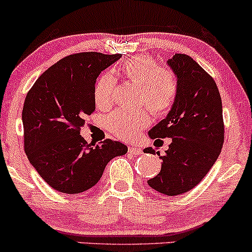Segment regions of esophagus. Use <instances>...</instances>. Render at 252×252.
Wrapping results in <instances>:
<instances>
[{"label":"esophagus","instance_id":"obj_1","mask_svg":"<svg viewBox=\"0 0 252 252\" xmlns=\"http://www.w3.org/2000/svg\"><path fill=\"white\" fill-rule=\"evenodd\" d=\"M128 151L129 153L134 154V156H139V154L142 153V149H141L139 146H129Z\"/></svg>","mask_w":252,"mask_h":252}]
</instances>
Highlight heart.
<instances>
[{"label":"heart","instance_id":"heart-1","mask_svg":"<svg viewBox=\"0 0 252 252\" xmlns=\"http://www.w3.org/2000/svg\"><path fill=\"white\" fill-rule=\"evenodd\" d=\"M120 70L126 80L140 86L137 103L148 106L154 116L161 117L172 109L179 92V81L175 71L168 68H159L156 61L146 55H137L128 59L122 64ZM115 77L109 73L100 75L95 82L93 94L96 106L100 109L111 106L115 99ZM149 110H116L107 116V129L118 139H135L151 124Z\"/></svg>","mask_w":252,"mask_h":252}]
</instances>
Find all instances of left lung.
I'll return each mask as SVG.
<instances>
[{
  "instance_id": "1",
  "label": "left lung",
  "mask_w": 252,
  "mask_h": 252,
  "mask_svg": "<svg viewBox=\"0 0 252 252\" xmlns=\"http://www.w3.org/2000/svg\"><path fill=\"white\" fill-rule=\"evenodd\" d=\"M179 81L177 100L167 117L149 131L151 139H172L161 170L149 187L168 196L181 195L200 183L223 145L222 103L214 79L191 57L176 54L168 60ZM146 153H156L153 148Z\"/></svg>"
}]
</instances>
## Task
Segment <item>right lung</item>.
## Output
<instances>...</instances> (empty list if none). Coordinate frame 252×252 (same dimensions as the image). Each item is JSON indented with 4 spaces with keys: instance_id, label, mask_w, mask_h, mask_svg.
Wrapping results in <instances>:
<instances>
[{
    "instance_id": "right-lung-1",
    "label": "right lung",
    "mask_w": 252,
    "mask_h": 252,
    "mask_svg": "<svg viewBox=\"0 0 252 252\" xmlns=\"http://www.w3.org/2000/svg\"><path fill=\"white\" fill-rule=\"evenodd\" d=\"M121 54L79 52L52 64L27 92L23 109L24 146L30 162L52 189L84 192L94 187L110 160L128 152L110 139L93 147L80 135L95 110L96 77Z\"/></svg>"
}]
</instances>
